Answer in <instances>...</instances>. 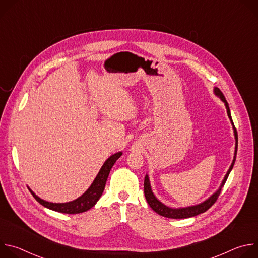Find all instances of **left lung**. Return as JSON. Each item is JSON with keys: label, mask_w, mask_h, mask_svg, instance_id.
Listing matches in <instances>:
<instances>
[{"label": "left lung", "mask_w": 258, "mask_h": 258, "mask_svg": "<svg viewBox=\"0 0 258 258\" xmlns=\"http://www.w3.org/2000/svg\"><path fill=\"white\" fill-rule=\"evenodd\" d=\"M214 92H215V95H217L220 99H222L224 102H225V105L227 107V112H228V115L232 121V124L234 125V122L232 120V116H231V112H230V108H229V104L224 96V94L222 93V91H220L218 88H215L214 89ZM234 132H235V138H236V150H235V157H234V160H233V163L228 171V173L226 174L223 182H222V186H220V188L218 189V191H216L209 199H207L206 201H204L203 203L201 204H198V205H195V206H190V207H186V208H178V209H173V208H169L167 206H165L164 204H162L161 202H159L156 197L153 195L152 191H151V187H150V181H149V178H148V175L145 176V180H144V193H145V197H146V200L147 202H148V204L150 205V207L158 214L164 216V217H168V218H188V217H192V216H195V215H198L200 213H203L205 212L206 210H208L217 200L220 192H222L223 190V187L225 186V183L227 181V178L234 166V163L236 161V156H237V149H238V133H237V130L234 125Z\"/></svg>", "instance_id": "1"}]
</instances>
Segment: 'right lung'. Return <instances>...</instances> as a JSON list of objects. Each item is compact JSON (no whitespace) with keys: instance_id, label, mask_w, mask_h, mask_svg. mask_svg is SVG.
I'll use <instances>...</instances> for the list:
<instances>
[{"instance_id":"add662e5","label":"right lung","mask_w":258,"mask_h":258,"mask_svg":"<svg viewBox=\"0 0 258 258\" xmlns=\"http://www.w3.org/2000/svg\"><path fill=\"white\" fill-rule=\"evenodd\" d=\"M121 155H122V153L118 152L112 156H110L105 161L103 166L101 167L98 175L94 179L91 187L87 190V192L85 194H83L77 200H73V201L67 202V203H51V202H47V201L39 198L38 196L34 195L33 192H31V191H30V193L32 194V196L34 197V199L36 201L49 209H52V210H55L58 212H62V213H67V214H77V213L85 212V211L91 209L97 203V201L100 199V197L105 189L106 180L109 175L110 169L112 168V166L114 165L116 160Z\"/></svg>"}]
</instances>
